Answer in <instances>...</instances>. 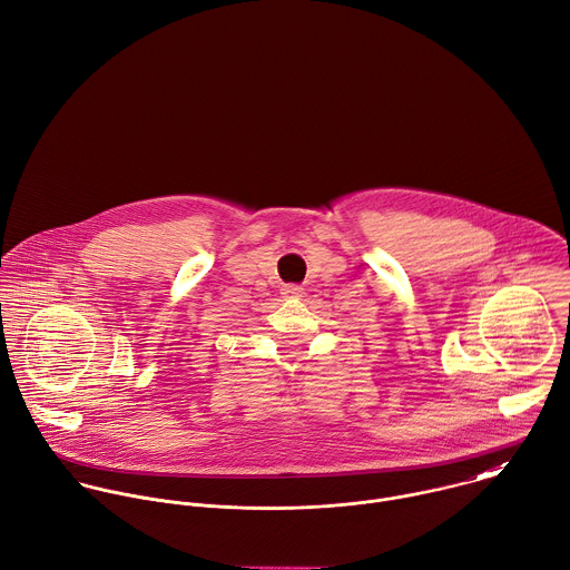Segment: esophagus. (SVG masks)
<instances>
[{
  "label": "esophagus",
  "mask_w": 570,
  "mask_h": 570,
  "mask_svg": "<svg viewBox=\"0 0 570 570\" xmlns=\"http://www.w3.org/2000/svg\"><path fill=\"white\" fill-rule=\"evenodd\" d=\"M282 295H284L286 299H299V297L304 295V288H302V286H295V284H288V286L282 288Z\"/></svg>",
  "instance_id": "obj_1"
}]
</instances>
